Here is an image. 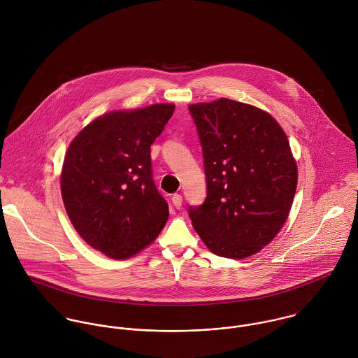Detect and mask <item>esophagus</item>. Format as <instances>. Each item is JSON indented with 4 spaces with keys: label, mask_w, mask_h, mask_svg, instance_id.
Instances as JSON below:
<instances>
[{
    "label": "esophagus",
    "mask_w": 358,
    "mask_h": 358,
    "mask_svg": "<svg viewBox=\"0 0 358 358\" xmlns=\"http://www.w3.org/2000/svg\"><path fill=\"white\" fill-rule=\"evenodd\" d=\"M182 201H183V199H182L180 194H173L172 196V204L176 209H179L182 206Z\"/></svg>",
    "instance_id": "obj_1"
}]
</instances>
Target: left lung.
<instances>
[{
    "label": "left lung",
    "instance_id": "obj_1",
    "mask_svg": "<svg viewBox=\"0 0 358 358\" xmlns=\"http://www.w3.org/2000/svg\"><path fill=\"white\" fill-rule=\"evenodd\" d=\"M204 157L206 197L192 223L217 256L243 259L284 226L298 185L285 132L255 106L219 99L189 106Z\"/></svg>",
    "mask_w": 358,
    "mask_h": 358
}]
</instances>
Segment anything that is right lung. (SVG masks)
<instances>
[{
	"mask_svg": "<svg viewBox=\"0 0 358 358\" xmlns=\"http://www.w3.org/2000/svg\"><path fill=\"white\" fill-rule=\"evenodd\" d=\"M175 104L111 111L88 124L64 157L60 190L83 240L113 259L150 245L165 226L168 204L153 180L150 146Z\"/></svg>",
	"mask_w": 358,
	"mask_h": 358,
	"instance_id": "obj_1",
	"label": "right lung"
}]
</instances>
